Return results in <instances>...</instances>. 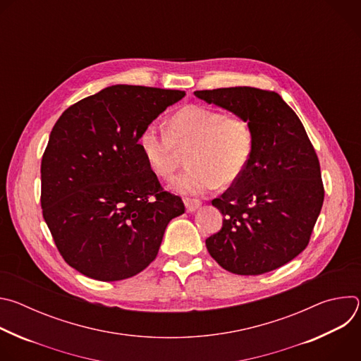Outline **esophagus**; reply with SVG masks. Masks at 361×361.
Segmentation results:
<instances>
[{
    "mask_svg": "<svg viewBox=\"0 0 361 361\" xmlns=\"http://www.w3.org/2000/svg\"><path fill=\"white\" fill-rule=\"evenodd\" d=\"M184 205L188 213H194L197 209L201 207V201L197 198H185L184 200Z\"/></svg>",
    "mask_w": 361,
    "mask_h": 361,
    "instance_id": "obj_1",
    "label": "esophagus"
}]
</instances>
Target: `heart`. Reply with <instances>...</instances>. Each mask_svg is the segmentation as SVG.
Instances as JSON below:
<instances>
[{"instance_id":"b5f03b06","label":"heart","mask_w":361,"mask_h":361,"mask_svg":"<svg viewBox=\"0 0 361 361\" xmlns=\"http://www.w3.org/2000/svg\"><path fill=\"white\" fill-rule=\"evenodd\" d=\"M252 145V131L244 118L197 104L178 110L167 130L148 124L138 138L144 161L163 180L173 178L181 151L188 149L191 166L174 181V190L183 194L234 184L248 166Z\"/></svg>"}]
</instances>
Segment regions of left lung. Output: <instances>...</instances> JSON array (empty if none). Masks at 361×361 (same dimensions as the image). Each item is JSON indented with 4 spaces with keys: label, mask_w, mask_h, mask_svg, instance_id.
Instances as JSON below:
<instances>
[{
    "label": "left lung",
    "mask_w": 361,
    "mask_h": 361,
    "mask_svg": "<svg viewBox=\"0 0 361 361\" xmlns=\"http://www.w3.org/2000/svg\"><path fill=\"white\" fill-rule=\"evenodd\" d=\"M194 95L244 118L254 140L243 176L212 201L224 220L205 240L210 255L240 276L287 264L307 247L324 200L320 163L300 118L274 91L230 87Z\"/></svg>",
    "instance_id": "left-lung-1"
}]
</instances>
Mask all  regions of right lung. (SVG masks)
<instances>
[{"label":"right lung","instance_id":"obj_1","mask_svg":"<svg viewBox=\"0 0 361 361\" xmlns=\"http://www.w3.org/2000/svg\"><path fill=\"white\" fill-rule=\"evenodd\" d=\"M185 95L117 84L68 107L41 161V207L63 259L99 281L130 279L157 257L184 213L138 147L142 130Z\"/></svg>","mask_w":361,"mask_h":361}]
</instances>
